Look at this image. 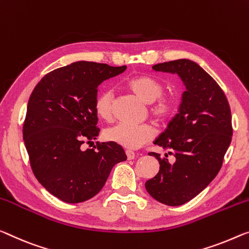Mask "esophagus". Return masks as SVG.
<instances>
[{
    "label": "esophagus",
    "instance_id": "esophagus-1",
    "mask_svg": "<svg viewBox=\"0 0 249 249\" xmlns=\"http://www.w3.org/2000/svg\"><path fill=\"white\" fill-rule=\"evenodd\" d=\"M125 155H127L129 160H131V159H133L136 157V154L132 150H125Z\"/></svg>",
    "mask_w": 249,
    "mask_h": 249
}]
</instances>
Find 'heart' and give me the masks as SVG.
<instances>
[{"label":"heart","mask_w":249,"mask_h":249,"mask_svg":"<svg viewBox=\"0 0 249 249\" xmlns=\"http://www.w3.org/2000/svg\"><path fill=\"white\" fill-rule=\"evenodd\" d=\"M127 89L140 100L149 103V112L155 120L164 122L177 111V101L170 95L163 94V83L155 76L140 74L125 81ZM97 116L106 121L112 119V94L101 91L95 95L93 102ZM106 139L127 149H138L154 137V129L149 124H118L106 131Z\"/></svg>","instance_id":"b5f03b06"}]
</instances>
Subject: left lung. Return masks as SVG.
Returning a JSON list of instances; mask_svg holds the SVG:
<instances>
[{
    "label": "left lung",
    "mask_w": 249,
    "mask_h": 249,
    "mask_svg": "<svg viewBox=\"0 0 249 249\" xmlns=\"http://www.w3.org/2000/svg\"><path fill=\"white\" fill-rule=\"evenodd\" d=\"M155 71L176 73L186 87L178 113L155 144L168 149L175 161L156 152L160 169L146 182L156 200L180 206L201 193L219 173L232 136L231 112L224 91L207 72L188 59L152 67Z\"/></svg>",
    "instance_id": "1"
}]
</instances>
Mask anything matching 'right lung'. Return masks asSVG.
Masks as SVG:
<instances>
[{
    "instance_id": "obj_1",
    "label": "right lung",
    "mask_w": 249,
    "mask_h": 249,
    "mask_svg": "<svg viewBox=\"0 0 249 249\" xmlns=\"http://www.w3.org/2000/svg\"><path fill=\"white\" fill-rule=\"evenodd\" d=\"M125 69L78 61L49 72L31 93L23 124L30 163L41 185L64 202L95 196L114 164L127 160L124 148L111 141L81 150L100 131L93 108L98 87Z\"/></svg>"
}]
</instances>
